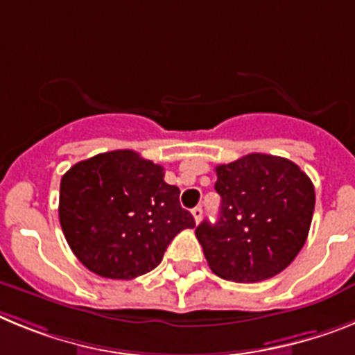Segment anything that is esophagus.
Here are the masks:
<instances>
[{
    "instance_id": "1",
    "label": "esophagus",
    "mask_w": 355,
    "mask_h": 355,
    "mask_svg": "<svg viewBox=\"0 0 355 355\" xmlns=\"http://www.w3.org/2000/svg\"><path fill=\"white\" fill-rule=\"evenodd\" d=\"M191 214H193V218H195L196 223H200V220H202V214H203L202 207H195L193 211H191Z\"/></svg>"
}]
</instances>
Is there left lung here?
Here are the masks:
<instances>
[{
	"label": "left lung",
	"instance_id": "8db88e82",
	"mask_svg": "<svg viewBox=\"0 0 355 355\" xmlns=\"http://www.w3.org/2000/svg\"><path fill=\"white\" fill-rule=\"evenodd\" d=\"M216 177L220 218L196 227L211 270L236 282H259L286 270L309 234L311 178L291 160L266 153L216 166Z\"/></svg>",
	"mask_w": 355,
	"mask_h": 355
}]
</instances>
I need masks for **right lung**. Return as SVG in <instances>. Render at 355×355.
I'll return each instance as SVG.
<instances>
[{"label": "right lung", "instance_id": "add662e5", "mask_svg": "<svg viewBox=\"0 0 355 355\" xmlns=\"http://www.w3.org/2000/svg\"><path fill=\"white\" fill-rule=\"evenodd\" d=\"M164 168L132 150L76 162L60 180L58 218L73 254L105 279L130 280L157 268L168 245L195 218Z\"/></svg>", "mask_w": 355, "mask_h": 355}]
</instances>
